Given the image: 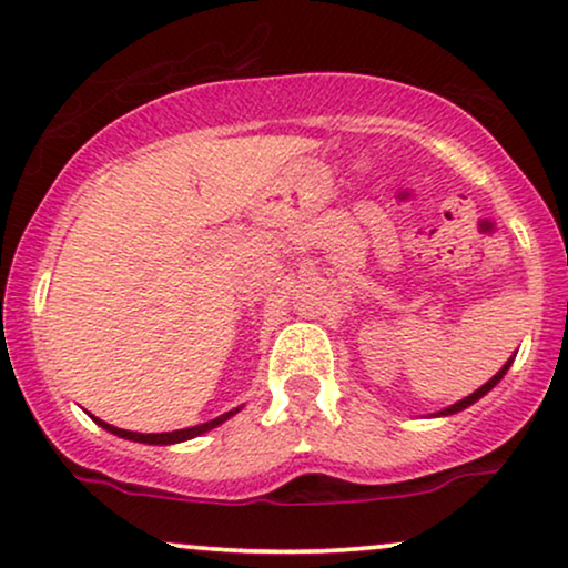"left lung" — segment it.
Segmentation results:
<instances>
[{
	"instance_id": "obj_1",
	"label": "left lung",
	"mask_w": 568,
	"mask_h": 568,
	"mask_svg": "<svg viewBox=\"0 0 568 568\" xmlns=\"http://www.w3.org/2000/svg\"><path fill=\"white\" fill-rule=\"evenodd\" d=\"M510 363H513V357H510V361H507V363H505V366H501V368L497 371V374H494V376H491V379H488V382L484 384V387H478V389H475V393H473V395H467V397H465V400H459V403H454V406L443 408L438 416H452V414H456V410H465L467 406H473V403H475V400H480V397H484V395L488 393V389H494V387H497V384H499V379H501V376H505V374H507V368H510Z\"/></svg>"
}]
</instances>
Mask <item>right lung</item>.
<instances>
[{
	"label": "right lung",
	"mask_w": 568,
	"mask_h": 568,
	"mask_svg": "<svg viewBox=\"0 0 568 568\" xmlns=\"http://www.w3.org/2000/svg\"><path fill=\"white\" fill-rule=\"evenodd\" d=\"M237 410H240V408L226 410V414H221V416H216V419L205 422V425L186 427V429H175V433H130V429H120V427L106 425V422L95 419V416H93V419H95L98 425H101L103 429H109V433H112V435H120V438H128V440H135V443H149V446H168V443H181V440H189V438H197V435L207 433V429L219 427L221 422H226L232 414H237Z\"/></svg>",
	"instance_id": "right-lung-1"
}]
</instances>
